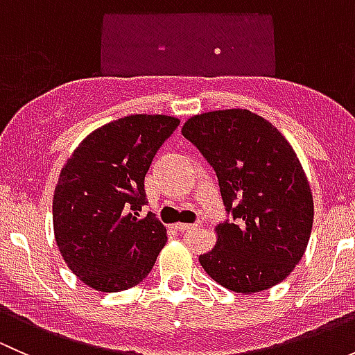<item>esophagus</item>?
Instances as JSON below:
<instances>
[{
  "instance_id": "1",
  "label": "esophagus",
  "mask_w": 355,
  "mask_h": 355,
  "mask_svg": "<svg viewBox=\"0 0 355 355\" xmlns=\"http://www.w3.org/2000/svg\"><path fill=\"white\" fill-rule=\"evenodd\" d=\"M199 227V223H192V225H189V223H175L173 225V228L177 232H189V230H196V228Z\"/></svg>"
}]
</instances>
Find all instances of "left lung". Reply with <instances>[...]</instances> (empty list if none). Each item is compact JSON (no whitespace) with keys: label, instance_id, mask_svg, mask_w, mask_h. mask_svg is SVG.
Wrapping results in <instances>:
<instances>
[{"label":"left lung","instance_id":"1","mask_svg":"<svg viewBox=\"0 0 355 355\" xmlns=\"http://www.w3.org/2000/svg\"><path fill=\"white\" fill-rule=\"evenodd\" d=\"M182 135L214 168L234 220L216 227L218 241L199 256L221 287L268 290L292 273L313 230L314 204L299 157L277 127L249 110L194 114Z\"/></svg>","mask_w":355,"mask_h":355}]
</instances>
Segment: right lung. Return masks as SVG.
Returning a JSON list of instances; mask_svg holds the SVG:
<instances>
[{"instance_id":"add662e5","label":"right lung","mask_w":355,"mask_h":355,"mask_svg":"<svg viewBox=\"0 0 355 355\" xmlns=\"http://www.w3.org/2000/svg\"><path fill=\"white\" fill-rule=\"evenodd\" d=\"M180 120L130 114L96 128L68 157L53 196L56 245L71 273L98 292L141 284L166 244L146 204L144 177Z\"/></svg>"}]
</instances>
